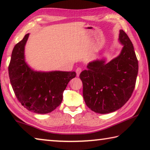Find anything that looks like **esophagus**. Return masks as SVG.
I'll list each match as a JSON object with an SVG mask.
<instances>
[{"mask_svg":"<svg viewBox=\"0 0 150 150\" xmlns=\"http://www.w3.org/2000/svg\"><path fill=\"white\" fill-rule=\"evenodd\" d=\"M81 71H82V69H81V67H77V69H76V73H77V77L79 76V74H80Z\"/></svg>","mask_w":150,"mask_h":150,"instance_id":"esophagus-1","label":"esophagus"}]
</instances>
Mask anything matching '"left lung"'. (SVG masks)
Masks as SVG:
<instances>
[{"label": "left lung", "instance_id": "1", "mask_svg": "<svg viewBox=\"0 0 150 150\" xmlns=\"http://www.w3.org/2000/svg\"><path fill=\"white\" fill-rule=\"evenodd\" d=\"M119 40L124 45L117 57L105 63L96 60L81 73L83 95L91 110L107 114L125 105L135 88L138 62L133 44L124 31L120 30Z\"/></svg>", "mask_w": 150, "mask_h": 150}]
</instances>
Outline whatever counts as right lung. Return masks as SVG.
Masks as SVG:
<instances>
[{
  "instance_id": "1",
  "label": "right lung",
  "mask_w": 150,
  "mask_h": 150,
  "mask_svg": "<svg viewBox=\"0 0 150 150\" xmlns=\"http://www.w3.org/2000/svg\"><path fill=\"white\" fill-rule=\"evenodd\" d=\"M29 34L15 45L8 65L10 81L18 100L28 110L47 114L62 103L63 93L74 71H34L24 60V46Z\"/></svg>"
}]
</instances>
